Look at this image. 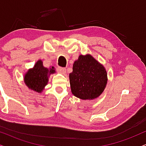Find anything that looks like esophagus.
I'll return each instance as SVG.
<instances>
[{
  "instance_id": "esophagus-1",
  "label": "esophagus",
  "mask_w": 146,
  "mask_h": 146,
  "mask_svg": "<svg viewBox=\"0 0 146 146\" xmlns=\"http://www.w3.org/2000/svg\"><path fill=\"white\" fill-rule=\"evenodd\" d=\"M57 71H58V72H59L60 73H61V74H62V75H64V73H66V69L63 67H58V68H57Z\"/></svg>"
}]
</instances>
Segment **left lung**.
Instances as JSON below:
<instances>
[{"instance_id": "8db88e82", "label": "left lung", "mask_w": 146, "mask_h": 146, "mask_svg": "<svg viewBox=\"0 0 146 146\" xmlns=\"http://www.w3.org/2000/svg\"><path fill=\"white\" fill-rule=\"evenodd\" d=\"M71 92L82 100H94L104 92L107 73L102 64L92 55H80L73 63V72L69 74Z\"/></svg>"}]
</instances>
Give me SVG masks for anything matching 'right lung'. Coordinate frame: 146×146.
Wrapping results in <instances>:
<instances>
[{
    "label": "right lung",
    "instance_id": "right-lung-1",
    "mask_svg": "<svg viewBox=\"0 0 146 146\" xmlns=\"http://www.w3.org/2000/svg\"><path fill=\"white\" fill-rule=\"evenodd\" d=\"M55 73L54 67H44L43 62L38 60L32 69H29L24 75V82L30 90L41 93L48 82L49 75Z\"/></svg>",
    "mask_w": 146,
    "mask_h": 146
}]
</instances>
